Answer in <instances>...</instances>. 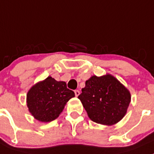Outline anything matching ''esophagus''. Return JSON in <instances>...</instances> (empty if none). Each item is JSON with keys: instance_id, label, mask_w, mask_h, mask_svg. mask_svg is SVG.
I'll return each instance as SVG.
<instances>
[{"instance_id": "34e87169", "label": "esophagus", "mask_w": 154, "mask_h": 154, "mask_svg": "<svg viewBox=\"0 0 154 154\" xmlns=\"http://www.w3.org/2000/svg\"><path fill=\"white\" fill-rule=\"evenodd\" d=\"M75 95L76 97H78L79 95L80 94V91L79 90H75Z\"/></svg>"}]
</instances>
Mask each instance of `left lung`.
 Instances as JSON below:
<instances>
[{
	"label": "left lung",
	"mask_w": 154,
	"mask_h": 154,
	"mask_svg": "<svg viewBox=\"0 0 154 154\" xmlns=\"http://www.w3.org/2000/svg\"><path fill=\"white\" fill-rule=\"evenodd\" d=\"M78 98L93 122L111 125L125 115L131 94L115 77L106 75L91 77Z\"/></svg>",
	"instance_id": "obj_1"
}]
</instances>
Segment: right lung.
Returning a JSON list of instances; mask_svg holds the SVG:
<instances>
[{
    "label": "right lung",
    "instance_id": "right-lung-1",
    "mask_svg": "<svg viewBox=\"0 0 154 154\" xmlns=\"http://www.w3.org/2000/svg\"><path fill=\"white\" fill-rule=\"evenodd\" d=\"M75 97L65 82L48 77L37 83L27 94V106L32 115L41 122H51L57 118L66 103Z\"/></svg>",
    "mask_w": 154,
    "mask_h": 154
}]
</instances>
